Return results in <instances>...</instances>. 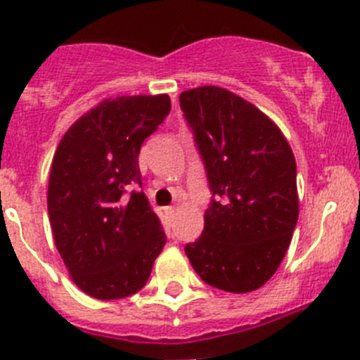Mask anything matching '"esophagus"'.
<instances>
[{"label": "esophagus", "mask_w": 360, "mask_h": 360, "mask_svg": "<svg viewBox=\"0 0 360 360\" xmlns=\"http://www.w3.org/2000/svg\"><path fill=\"white\" fill-rule=\"evenodd\" d=\"M176 211H177V209L174 207V205H170V207L165 209V214L169 216V218H174V216H176Z\"/></svg>", "instance_id": "34e87169"}]
</instances>
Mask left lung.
<instances>
[{
    "label": "left lung",
    "mask_w": 360,
    "mask_h": 360,
    "mask_svg": "<svg viewBox=\"0 0 360 360\" xmlns=\"http://www.w3.org/2000/svg\"><path fill=\"white\" fill-rule=\"evenodd\" d=\"M179 102L216 197L186 257L211 287L253 292L278 271L297 223L294 153L273 120L223 87H195Z\"/></svg>",
    "instance_id": "left-lung-1"
}]
</instances>
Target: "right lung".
Masks as SVG:
<instances>
[{
  "mask_svg": "<svg viewBox=\"0 0 360 360\" xmlns=\"http://www.w3.org/2000/svg\"><path fill=\"white\" fill-rule=\"evenodd\" d=\"M170 112L169 95L117 96L63 135L49 176L56 248L73 283L100 301L141 290L167 243L139 170L141 146Z\"/></svg>",
  "mask_w": 360,
  "mask_h": 360,
  "instance_id": "obj_1",
  "label": "right lung"
}]
</instances>
